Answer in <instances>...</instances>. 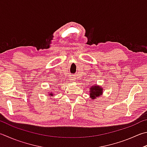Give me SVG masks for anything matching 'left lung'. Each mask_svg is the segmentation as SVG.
Returning <instances> with one entry per match:
<instances>
[{"label":"left lung","instance_id":"8db88e82","mask_svg":"<svg viewBox=\"0 0 147 147\" xmlns=\"http://www.w3.org/2000/svg\"><path fill=\"white\" fill-rule=\"evenodd\" d=\"M104 92V88L100 86L95 84L90 88V97L91 99H96L100 96Z\"/></svg>","mask_w":147,"mask_h":147}]
</instances>
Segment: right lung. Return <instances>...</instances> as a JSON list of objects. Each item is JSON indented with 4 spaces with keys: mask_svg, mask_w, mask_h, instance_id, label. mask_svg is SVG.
Listing matches in <instances>:
<instances>
[{
    "mask_svg": "<svg viewBox=\"0 0 147 147\" xmlns=\"http://www.w3.org/2000/svg\"><path fill=\"white\" fill-rule=\"evenodd\" d=\"M49 96H53V95H54V94H53V93H52V91H49Z\"/></svg>",
    "mask_w": 147,
    "mask_h": 147,
    "instance_id": "add662e5",
    "label": "right lung"
}]
</instances>
